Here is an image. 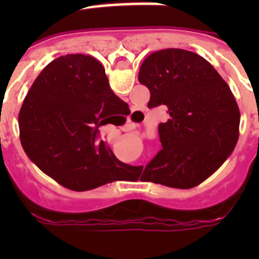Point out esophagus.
<instances>
[{"instance_id":"obj_1","label":"esophagus","mask_w":259,"mask_h":259,"mask_svg":"<svg viewBox=\"0 0 259 259\" xmlns=\"http://www.w3.org/2000/svg\"><path fill=\"white\" fill-rule=\"evenodd\" d=\"M131 119H132V118H130V119H128V123H127V127L130 128V130H131V128H134L135 125H136V123H134V122H132Z\"/></svg>"}]
</instances>
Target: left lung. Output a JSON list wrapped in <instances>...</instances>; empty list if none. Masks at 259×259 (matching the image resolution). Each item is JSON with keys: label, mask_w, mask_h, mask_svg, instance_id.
<instances>
[{"label": "left lung", "mask_w": 259, "mask_h": 259, "mask_svg": "<svg viewBox=\"0 0 259 259\" xmlns=\"http://www.w3.org/2000/svg\"><path fill=\"white\" fill-rule=\"evenodd\" d=\"M139 81L150 91L149 109H168L167 122L158 125L162 149L144 174L157 184L193 188L218 170L239 140L240 110L230 87L206 59L172 48L146 57Z\"/></svg>", "instance_id": "left-lung-1"}]
</instances>
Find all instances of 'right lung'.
I'll list each match as a JSON object with an SVG mask.
<instances>
[{
  "instance_id": "obj_1",
  "label": "right lung",
  "mask_w": 259,
  "mask_h": 259,
  "mask_svg": "<svg viewBox=\"0 0 259 259\" xmlns=\"http://www.w3.org/2000/svg\"><path fill=\"white\" fill-rule=\"evenodd\" d=\"M122 102L97 59L58 57L36 77L20 107L23 149L42 172L71 191L115 182L132 166L114 155L98 128L119 115Z\"/></svg>"
}]
</instances>
